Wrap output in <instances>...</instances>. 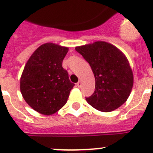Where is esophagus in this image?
<instances>
[{
	"label": "esophagus",
	"mask_w": 153,
	"mask_h": 153,
	"mask_svg": "<svg viewBox=\"0 0 153 153\" xmlns=\"http://www.w3.org/2000/svg\"><path fill=\"white\" fill-rule=\"evenodd\" d=\"M76 86H77V87H80V86H81V82H80V81H79V82L76 83Z\"/></svg>",
	"instance_id": "1"
}]
</instances>
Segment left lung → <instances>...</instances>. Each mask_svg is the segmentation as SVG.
I'll use <instances>...</instances> for the list:
<instances>
[{"label": "left lung", "instance_id": "1", "mask_svg": "<svg viewBox=\"0 0 153 153\" xmlns=\"http://www.w3.org/2000/svg\"><path fill=\"white\" fill-rule=\"evenodd\" d=\"M88 62L95 76V91L86 100L102 112L117 109L126 101L133 84V75L125 55L103 41L76 47Z\"/></svg>", "mask_w": 153, "mask_h": 153}]
</instances>
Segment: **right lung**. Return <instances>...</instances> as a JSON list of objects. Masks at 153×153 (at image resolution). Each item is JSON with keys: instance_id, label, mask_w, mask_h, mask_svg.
<instances>
[{"instance_id": "add662e5", "label": "right lung", "mask_w": 153, "mask_h": 153, "mask_svg": "<svg viewBox=\"0 0 153 153\" xmlns=\"http://www.w3.org/2000/svg\"><path fill=\"white\" fill-rule=\"evenodd\" d=\"M67 52V47L44 44L34 51L24 67L21 92L28 105L41 114H53L61 109L75 85L62 67Z\"/></svg>"}]
</instances>
